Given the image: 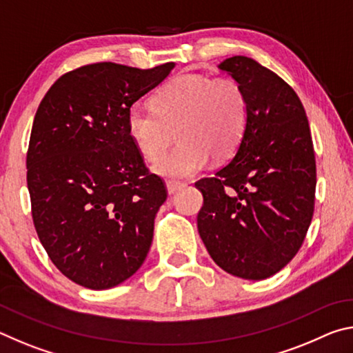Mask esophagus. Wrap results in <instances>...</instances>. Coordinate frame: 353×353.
Instances as JSON below:
<instances>
[{
	"mask_svg": "<svg viewBox=\"0 0 353 353\" xmlns=\"http://www.w3.org/2000/svg\"><path fill=\"white\" fill-rule=\"evenodd\" d=\"M182 187H185V183H182V182H176V181L166 182V190H168V194H174L176 191H179Z\"/></svg>",
	"mask_w": 353,
	"mask_h": 353,
	"instance_id": "34e87169",
	"label": "esophagus"
}]
</instances>
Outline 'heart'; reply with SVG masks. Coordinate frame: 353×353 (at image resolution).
Returning a JSON list of instances; mask_svg holds the SVG:
<instances>
[{
    "mask_svg": "<svg viewBox=\"0 0 353 353\" xmlns=\"http://www.w3.org/2000/svg\"><path fill=\"white\" fill-rule=\"evenodd\" d=\"M152 109L128 112V134L146 159H157L176 129L179 145L152 165L159 174L191 177L208 155L221 160L240 146L249 123V98L234 77L181 74L152 98Z\"/></svg>",
    "mask_w": 353,
    "mask_h": 353,
    "instance_id": "heart-1",
    "label": "heart"
}]
</instances>
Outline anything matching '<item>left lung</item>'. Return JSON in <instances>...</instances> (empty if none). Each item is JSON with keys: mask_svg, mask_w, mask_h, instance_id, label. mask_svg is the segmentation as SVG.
Segmentation results:
<instances>
[{"mask_svg": "<svg viewBox=\"0 0 353 353\" xmlns=\"http://www.w3.org/2000/svg\"><path fill=\"white\" fill-rule=\"evenodd\" d=\"M249 98L246 134L229 162L196 182L198 230L213 261L235 277L263 280L292 260L314 212L316 162L296 92L254 59L218 65Z\"/></svg>", "mask_w": 353, "mask_h": 353, "instance_id": "left-lung-1", "label": "left lung"}]
</instances>
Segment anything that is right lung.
Returning a JSON list of instances; mask_svg holds the SVG:
<instances>
[{
  "label": "right lung",
  "mask_w": 353,
  "mask_h": 353,
  "mask_svg": "<svg viewBox=\"0 0 353 353\" xmlns=\"http://www.w3.org/2000/svg\"><path fill=\"white\" fill-rule=\"evenodd\" d=\"M176 63L101 62L63 74L35 113L26 155L39 240L65 277L107 290L139 271L166 201L128 134V112Z\"/></svg>",
  "instance_id": "1"
}]
</instances>
